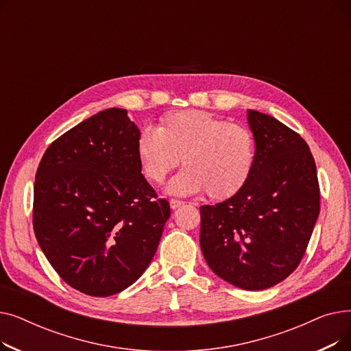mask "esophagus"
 <instances>
[{"mask_svg": "<svg viewBox=\"0 0 351 351\" xmlns=\"http://www.w3.org/2000/svg\"><path fill=\"white\" fill-rule=\"evenodd\" d=\"M169 205H171V209H178V208H180L182 205H185V202L178 200V199H171Z\"/></svg>", "mask_w": 351, "mask_h": 351, "instance_id": "esophagus-1", "label": "esophagus"}]
</instances>
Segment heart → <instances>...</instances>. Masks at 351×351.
<instances>
[{
    "label": "heart",
    "mask_w": 351,
    "mask_h": 351,
    "mask_svg": "<svg viewBox=\"0 0 351 351\" xmlns=\"http://www.w3.org/2000/svg\"><path fill=\"white\" fill-rule=\"evenodd\" d=\"M254 155V139L245 126L228 123L205 110L166 114L158 129L143 126L136 139L142 173L156 185L182 159L185 169L168 188L180 196L204 191L216 200L234 196L246 186Z\"/></svg>",
    "instance_id": "b5f03b06"
}]
</instances>
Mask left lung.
<instances>
[{
  "label": "left lung",
  "instance_id": "1",
  "mask_svg": "<svg viewBox=\"0 0 351 351\" xmlns=\"http://www.w3.org/2000/svg\"><path fill=\"white\" fill-rule=\"evenodd\" d=\"M256 155L246 186L200 206V249L220 279L265 290L299 266L320 213L316 163L306 141L276 118L247 110Z\"/></svg>",
  "mask_w": 351,
  "mask_h": 351
}]
</instances>
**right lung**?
I'll use <instances>...</instances> for the list:
<instances>
[{"label": "right lung", "mask_w": 351, "mask_h": 351, "mask_svg": "<svg viewBox=\"0 0 351 351\" xmlns=\"http://www.w3.org/2000/svg\"><path fill=\"white\" fill-rule=\"evenodd\" d=\"M138 135L126 109L101 110L55 139L35 175L36 241L60 278L88 296L134 285L171 216L141 173Z\"/></svg>", "instance_id": "right-lung-1"}]
</instances>
